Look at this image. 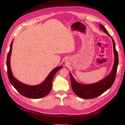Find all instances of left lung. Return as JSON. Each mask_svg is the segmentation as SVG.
Returning a JSON list of instances; mask_svg holds the SVG:
<instances>
[{"instance_id": "left-lung-1", "label": "left lung", "mask_w": 125, "mask_h": 125, "mask_svg": "<svg viewBox=\"0 0 125 125\" xmlns=\"http://www.w3.org/2000/svg\"><path fill=\"white\" fill-rule=\"evenodd\" d=\"M99 27L112 39L115 56L114 64L111 73L107 76L102 80L92 84H84L77 82L70 73L72 89L77 96L83 99H92L99 96L112 86L115 79L117 68L119 64V57L115 49V42L103 25L99 24Z\"/></svg>"}]
</instances>
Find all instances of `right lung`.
<instances>
[{
    "instance_id": "add662e5",
    "label": "right lung",
    "mask_w": 125,
    "mask_h": 125,
    "mask_svg": "<svg viewBox=\"0 0 125 125\" xmlns=\"http://www.w3.org/2000/svg\"><path fill=\"white\" fill-rule=\"evenodd\" d=\"M13 41L11 42L10 51L8 52L7 59H6V65L8 68V76L10 83L12 85L18 92L22 95L32 99H37L44 97L49 94L52 89V79L57 72L63 68L62 66H58L52 70L49 73L47 77L42 83L36 86H30V85L23 83L18 80L13 75L10 65V57L11 53L12 45Z\"/></svg>"
}]
</instances>
